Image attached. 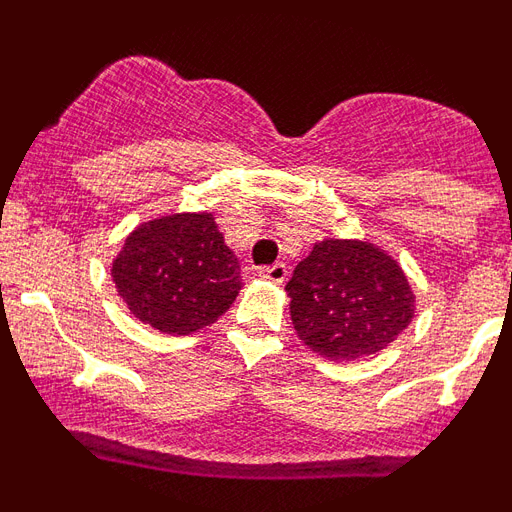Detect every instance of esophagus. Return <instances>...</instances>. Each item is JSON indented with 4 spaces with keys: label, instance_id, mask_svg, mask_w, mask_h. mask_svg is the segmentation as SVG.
I'll return each instance as SVG.
<instances>
[{
    "label": "esophagus",
    "instance_id": "34e87169",
    "mask_svg": "<svg viewBox=\"0 0 512 512\" xmlns=\"http://www.w3.org/2000/svg\"><path fill=\"white\" fill-rule=\"evenodd\" d=\"M259 277H261V279H269V282L282 284L284 279H287V264H282V261H279V264L261 266V269H259Z\"/></svg>",
    "mask_w": 512,
    "mask_h": 512
}]
</instances>
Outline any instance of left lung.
<instances>
[{"label": "left lung", "instance_id": "1", "mask_svg": "<svg viewBox=\"0 0 512 512\" xmlns=\"http://www.w3.org/2000/svg\"><path fill=\"white\" fill-rule=\"evenodd\" d=\"M292 325L305 346L354 361L390 346L413 320V289L372 243L323 241L287 282Z\"/></svg>", "mask_w": 512, "mask_h": 512}]
</instances>
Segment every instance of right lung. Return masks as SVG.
Returning <instances> with one entry per match:
<instances>
[{
  "label": "right lung",
  "mask_w": 512,
  "mask_h": 512,
  "mask_svg": "<svg viewBox=\"0 0 512 512\" xmlns=\"http://www.w3.org/2000/svg\"><path fill=\"white\" fill-rule=\"evenodd\" d=\"M112 279L135 318L176 336L215 323L243 284L238 259L210 212L135 228L112 264Z\"/></svg>",
  "instance_id": "right-lung-1"
}]
</instances>
